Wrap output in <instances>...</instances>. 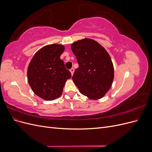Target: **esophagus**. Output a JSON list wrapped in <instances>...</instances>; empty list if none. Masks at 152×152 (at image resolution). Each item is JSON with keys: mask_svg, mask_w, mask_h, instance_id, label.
I'll return each instance as SVG.
<instances>
[{"mask_svg": "<svg viewBox=\"0 0 152 152\" xmlns=\"http://www.w3.org/2000/svg\"><path fill=\"white\" fill-rule=\"evenodd\" d=\"M70 72H71V74H72V75H73V73H74V68H72L70 70Z\"/></svg>", "mask_w": 152, "mask_h": 152, "instance_id": "34e87169", "label": "esophagus"}]
</instances>
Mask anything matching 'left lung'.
<instances>
[{
	"label": "left lung",
	"mask_w": 152,
	"mask_h": 152,
	"mask_svg": "<svg viewBox=\"0 0 152 152\" xmlns=\"http://www.w3.org/2000/svg\"><path fill=\"white\" fill-rule=\"evenodd\" d=\"M71 49L79 64L72 77L73 82L81 94L89 98H103L111 87L114 77L110 55L96 41L87 38L73 42Z\"/></svg>",
	"instance_id": "obj_1"
}]
</instances>
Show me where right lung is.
Here are the masks:
<instances>
[{"label": "right lung", "instance_id": "obj_1", "mask_svg": "<svg viewBox=\"0 0 152 152\" xmlns=\"http://www.w3.org/2000/svg\"><path fill=\"white\" fill-rule=\"evenodd\" d=\"M63 45L50 44L39 50L34 56L27 70L28 81L34 93L45 100H53L62 94L71 73L65 68L60 56Z\"/></svg>", "mask_w": 152, "mask_h": 152}]
</instances>
